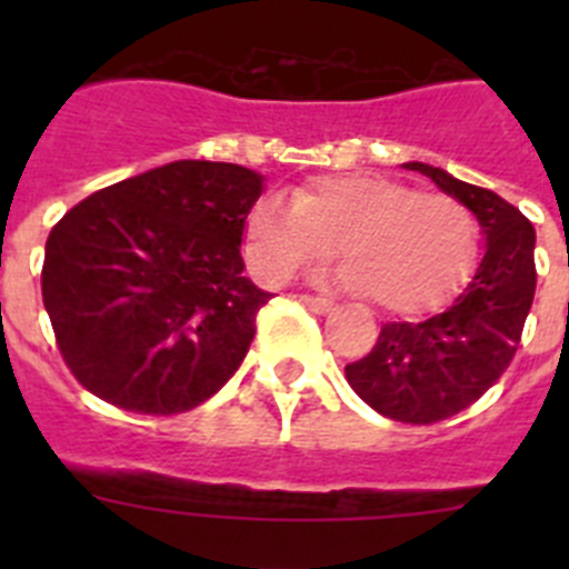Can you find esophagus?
<instances>
[{
    "mask_svg": "<svg viewBox=\"0 0 569 569\" xmlns=\"http://www.w3.org/2000/svg\"><path fill=\"white\" fill-rule=\"evenodd\" d=\"M299 301H301V305H308V308L313 310V313H319V316H325V313H330V310H333V301L319 299V296H299Z\"/></svg>",
    "mask_w": 569,
    "mask_h": 569,
    "instance_id": "esophagus-1",
    "label": "esophagus"
}]
</instances>
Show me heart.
I'll return each instance as SVG.
<instances>
[{
    "label": "heart",
    "instance_id": "1",
    "mask_svg": "<svg viewBox=\"0 0 569 569\" xmlns=\"http://www.w3.org/2000/svg\"><path fill=\"white\" fill-rule=\"evenodd\" d=\"M339 253V284L387 313H425L470 276L476 216L447 193H416L379 173L319 176L290 202L261 196L244 222V256L261 281L281 284Z\"/></svg>",
    "mask_w": 569,
    "mask_h": 569
}]
</instances>
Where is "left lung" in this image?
I'll list each match as a JSON object with an SVG mask.
<instances>
[{
	"instance_id": "8db88e82",
	"label": "left lung",
	"mask_w": 569,
	"mask_h": 569,
	"mask_svg": "<svg viewBox=\"0 0 569 569\" xmlns=\"http://www.w3.org/2000/svg\"><path fill=\"white\" fill-rule=\"evenodd\" d=\"M401 168L433 179L476 216L485 253L467 288L441 313L390 321L365 359L345 367L347 385L387 419L433 425L499 381L516 356L536 293V230L499 193L425 162Z\"/></svg>"
}]
</instances>
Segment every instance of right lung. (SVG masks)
<instances>
[{
  "instance_id": "1",
  "label": "right lung",
  "mask_w": 569,
  "mask_h": 569,
  "mask_svg": "<svg viewBox=\"0 0 569 569\" xmlns=\"http://www.w3.org/2000/svg\"><path fill=\"white\" fill-rule=\"evenodd\" d=\"M261 190L250 168L179 159L97 190L50 230L44 310L90 393L184 413L239 370L270 299L241 273Z\"/></svg>"
}]
</instances>
